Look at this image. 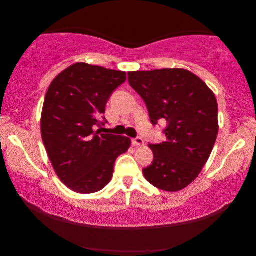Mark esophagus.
Instances as JSON below:
<instances>
[{
    "instance_id": "obj_1",
    "label": "esophagus",
    "mask_w": 256,
    "mask_h": 256,
    "mask_svg": "<svg viewBox=\"0 0 256 256\" xmlns=\"http://www.w3.org/2000/svg\"><path fill=\"white\" fill-rule=\"evenodd\" d=\"M132 143L136 146H140L144 144V141H143L142 138H135L132 140Z\"/></svg>"
}]
</instances>
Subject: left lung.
I'll use <instances>...</instances> for the list:
<instances>
[{
	"instance_id": "left-lung-1",
	"label": "left lung",
	"mask_w": 256,
	"mask_h": 256,
	"mask_svg": "<svg viewBox=\"0 0 256 256\" xmlns=\"http://www.w3.org/2000/svg\"><path fill=\"white\" fill-rule=\"evenodd\" d=\"M148 108L150 122H166V141L149 144L154 160L143 169L150 184L176 192L191 184L208 162L218 136V104L200 78L183 68L128 72Z\"/></svg>"
}]
</instances>
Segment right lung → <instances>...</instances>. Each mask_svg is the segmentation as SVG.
Returning a JSON list of instances; mask_svg holds the SVG:
<instances>
[{
    "mask_svg": "<svg viewBox=\"0 0 256 256\" xmlns=\"http://www.w3.org/2000/svg\"><path fill=\"white\" fill-rule=\"evenodd\" d=\"M126 72L76 62L56 76L42 112L40 130L52 166L60 180L78 194H93L110 183L114 163L130 138L100 134L104 110Z\"/></svg>",
    "mask_w": 256,
    "mask_h": 256,
    "instance_id": "right-lung-1",
    "label": "right lung"
}]
</instances>
